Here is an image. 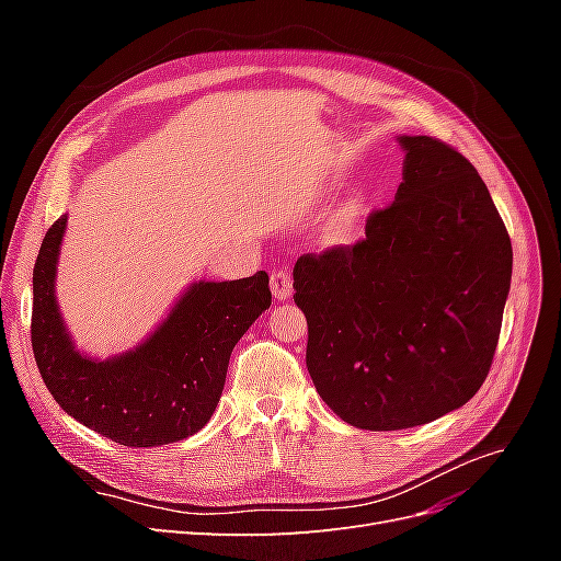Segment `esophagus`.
<instances>
[{
  "label": "esophagus",
  "instance_id": "obj_1",
  "mask_svg": "<svg viewBox=\"0 0 561 561\" xmlns=\"http://www.w3.org/2000/svg\"><path fill=\"white\" fill-rule=\"evenodd\" d=\"M271 293H274V297L280 301H285L293 295V278L285 268L271 271Z\"/></svg>",
  "mask_w": 561,
  "mask_h": 561
}]
</instances>
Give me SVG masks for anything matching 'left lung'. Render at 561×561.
I'll return each mask as SVG.
<instances>
[{"mask_svg":"<svg viewBox=\"0 0 561 561\" xmlns=\"http://www.w3.org/2000/svg\"><path fill=\"white\" fill-rule=\"evenodd\" d=\"M396 201L365 239L301 254L318 396L351 426L402 431L463 407L499 346L513 245L474 165L431 135H402Z\"/></svg>","mask_w":561,"mask_h":561,"instance_id":"8db88e82","label":"left lung"}]
</instances>
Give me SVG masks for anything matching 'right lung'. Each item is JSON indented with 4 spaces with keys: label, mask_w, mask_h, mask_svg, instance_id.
Instances as JSON below:
<instances>
[{
    "label": "right lung",
    "mask_w": 561,
    "mask_h": 561,
    "mask_svg": "<svg viewBox=\"0 0 561 561\" xmlns=\"http://www.w3.org/2000/svg\"><path fill=\"white\" fill-rule=\"evenodd\" d=\"M65 222L62 215L50 225L32 271L30 339L48 393L124 447H161L198 433L222 396L233 346L271 307L268 276L196 283L142 346L93 363L75 351L54 297Z\"/></svg>",
    "instance_id": "obj_1"
}]
</instances>
